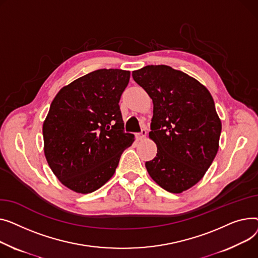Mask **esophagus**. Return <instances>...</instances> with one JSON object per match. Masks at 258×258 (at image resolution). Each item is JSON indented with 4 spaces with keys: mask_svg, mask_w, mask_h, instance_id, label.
<instances>
[{
    "mask_svg": "<svg viewBox=\"0 0 258 258\" xmlns=\"http://www.w3.org/2000/svg\"><path fill=\"white\" fill-rule=\"evenodd\" d=\"M146 135H147V131H146V129H143L141 133L136 134V138H138L139 141H143L146 139Z\"/></svg>",
    "mask_w": 258,
    "mask_h": 258,
    "instance_id": "esophagus-1",
    "label": "esophagus"
}]
</instances>
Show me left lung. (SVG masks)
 <instances>
[{
	"mask_svg": "<svg viewBox=\"0 0 258 258\" xmlns=\"http://www.w3.org/2000/svg\"><path fill=\"white\" fill-rule=\"evenodd\" d=\"M132 77L153 102L149 138L157 154L146 162L147 171L165 190H187L218 153L222 123L214 99L198 80L168 66H147Z\"/></svg>",
	"mask_w": 258,
	"mask_h": 258,
	"instance_id": "1",
	"label": "left lung"
}]
</instances>
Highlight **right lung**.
I'll return each instance as SVG.
<instances>
[{"label": "right lung", "instance_id": "right-lung-1", "mask_svg": "<svg viewBox=\"0 0 258 258\" xmlns=\"http://www.w3.org/2000/svg\"><path fill=\"white\" fill-rule=\"evenodd\" d=\"M130 72L102 69L59 90L43 120V152L64 186L89 194L113 176L134 135L123 132L118 102Z\"/></svg>", "mask_w": 258, "mask_h": 258}]
</instances>
